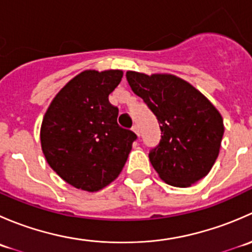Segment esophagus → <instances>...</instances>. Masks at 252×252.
Segmentation results:
<instances>
[{
  "instance_id": "esophagus-1",
  "label": "esophagus",
  "mask_w": 252,
  "mask_h": 252,
  "mask_svg": "<svg viewBox=\"0 0 252 252\" xmlns=\"http://www.w3.org/2000/svg\"><path fill=\"white\" fill-rule=\"evenodd\" d=\"M131 130H133L134 133L136 134V135H138V136H140V130H139V126H134L133 128H131Z\"/></svg>"
}]
</instances>
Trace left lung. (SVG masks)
<instances>
[{
	"mask_svg": "<svg viewBox=\"0 0 252 252\" xmlns=\"http://www.w3.org/2000/svg\"><path fill=\"white\" fill-rule=\"evenodd\" d=\"M126 80L158 121L161 140L149 157L159 178L172 187L188 188L206 177L217 159L224 133L217 108L175 75L129 70Z\"/></svg>",
	"mask_w": 252,
	"mask_h": 252,
	"instance_id": "8db88e82",
	"label": "left lung"
}]
</instances>
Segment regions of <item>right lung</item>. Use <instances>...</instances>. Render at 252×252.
<instances>
[{
	"label": "right lung",
	"instance_id": "add662e5",
	"mask_svg": "<svg viewBox=\"0 0 252 252\" xmlns=\"http://www.w3.org/2000/svg\"><path fill=\"white\" fill-rule=\"evenodd\" d=\"M118 69L84 70L68 81L48 106L40 140L47 163L64 182L94 192L123 169L136 135L117 123L108 95L121 83Z\"/></svg>",
	"mask_w": 252,
	"mask_h": 252
}]
</instances>
